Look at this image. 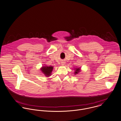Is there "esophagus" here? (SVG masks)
Returning a JSON list of instances; mask_svg holds the SVG:
<instances>
[{
	"label": "esophagus",
	"mask_w": 121,
	"mask_h": 121,
	"mask_svg": "<svg viewBox=\"0 0 121 121\" xmlns=\"http://www.w3.org/2000/svg\"><path fill=\"white\" fill-rule=\"evenodd\" d=\"M62 65H65V63H62Z\"/></svg>",
	"instance_id": "1"
}]
</instances>
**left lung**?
I'll return each instance as SVG.
<instances>
[{"label":"left lung","mask_w":121,"mask_h":121,"mask_svg":"<svg viewBox=\"0 0 121 121\" xmlns=\"http://www.w3.org/2000/svg\"><path fill=\"white\" fill-rule=\"evenodd\" d=\"M74 69L75 70V71H74V74H77L81 71L80 68H75V69Z\"/></svg>","instance_id":"obj_1"}]
</instances>
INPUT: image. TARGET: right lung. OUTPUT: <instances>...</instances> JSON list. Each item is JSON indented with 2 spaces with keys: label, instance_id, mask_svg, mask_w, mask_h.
I'll return each instance as SVG.
<instances>
[{
  "label": "right lung",
  "instance_id": "add662e5",
  "mask_svg": "<svg viewBox=\"0 0 121 121\" xmlns=\"http://www.w3.org/2000/svg\"><path fill=\"white\" fill-rule=\"evenodd\" d=\"M53 67L52 66H43L41 68L40 70L46 76H49L51 74Z\"/></svg>",
  "mask_w": 121,
  "mask_h": 121
}]
</instances>
